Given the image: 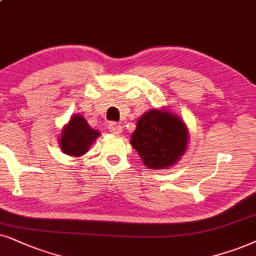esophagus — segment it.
Returning a JSON list of instances; mask_svg holds the SVG:
<instances>
[{"mask_svg": "<svg viewBox=\"0 0 256 256\" xmlns=\"http://www.w3.org/2000/svg\"><path fill=\"white\" fill-rule=\"evenodd\" d=\"M108 130L110 132H112L113 134H119L122 132V126L117 124L116 122H112L108 124Z\"/></svg>", "mask_w": 256, "mask_h": 256, "instance_id": "obj_1", "label": "esophagus"}]
</instances>
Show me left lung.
<instances>
[{"mask_svg":"<svg viewBox=\"0 0 256 256\" xmlns=\"http://www.w3.org/2000/svg\"><path fill=\"white\" fill-rule=\"evenodd\" d=\"M188 132L184 122L169 112L152 110L137 122L131 145L150 169H166L186 151Z\"/></svg>","mask_w":256,"mask_h":256,"instance_id":"1","label":"left lung"}]
</instances>
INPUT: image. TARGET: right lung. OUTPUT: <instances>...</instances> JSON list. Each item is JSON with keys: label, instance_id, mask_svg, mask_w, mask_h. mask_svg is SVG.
I'll list each match as a JSON object with an SVG mask.
<instances>
[{"label": "right lung", "instance_id": "add662e5", "mask_svg": "<svg viewBox=\"0 0 256 256\" xmlns=\"http://www.w3.org/2000/svg\"><path fill=\"white\" fill-rule=\"evenodd\" d=\"M98 136L99 132L90 128L85 118L78 114L73 116L62 131V137L60 139L61 150L70 156H82L87 152L90 145Z\"/></svg>", "mask_w": 256, "mask_h": 256}]
</instances>
